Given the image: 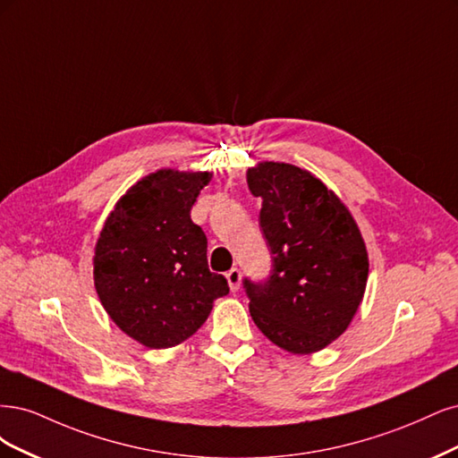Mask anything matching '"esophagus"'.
Here are the masks:
<instances>
[{
  "mask_svg": "<svg viewBox=\"0 0 458 458\" xmlns=\"http://www.w3.org/2000/svg\"><path fill=\"white\" fill-rule=\"evenodd\" d=\"M226 279H228L230 291H238L242 285V272L238 268H232L230 272H226Z\"/></svg>",
  "mask_w": 458,
  "mask_h": 458,
  "instance_id": "1",
  "label": "esophagus"
}]
</instances>
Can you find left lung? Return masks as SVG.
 I'll return each instance as SVG.
<instances>
[{
    "label": "left lung",
    "instance_id": "8db88e82",
    "mask_svg": "<svg viewBox=\"0 0 458 458\" xmlns=\"http://www.w3.org/2000/svg\"><path fill=\"white\" fill-rule=\"evenodd\" d=\"M247 186L262 199L259 225L274 255L267 282H243L250 318L279 348L319 352L363 301L369 255L358 223L316 174L284 161L249 167Z\"/></svg>",
    "mask_w": 458,
    "mask_h": 458
}]
</instances>
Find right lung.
<instances>
[{
	"label": "right lung",
	"instance_id": "1",
	"mask_svg": "<svg viewBox=\"0 0 458 458\" xmlns=\"http://www.w3.org/2000/svg\"><path fill=\"white\" fill-rule=\"evenodd\" d=\"M209 171L159 169L142 176L106 216L93 257L102 308L146 348L184 343L228 294L225 276L208 264V238L190 209Z\"/></svg>",
	"mask_w": 458,
	"mask_h": 458
}]
</instances>
